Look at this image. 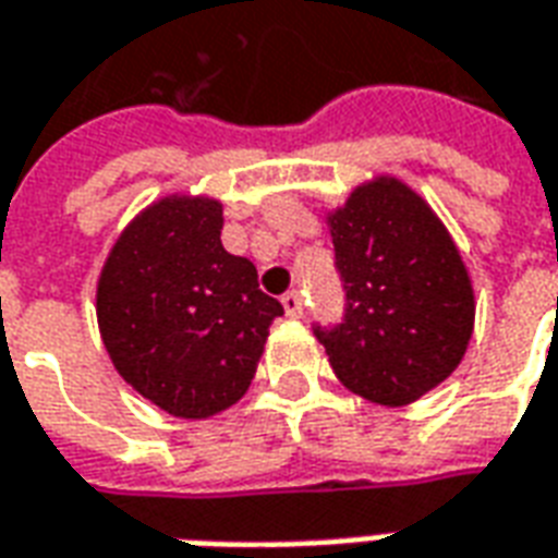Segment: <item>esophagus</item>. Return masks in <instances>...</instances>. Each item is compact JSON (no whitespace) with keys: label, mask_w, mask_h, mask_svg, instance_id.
<instances>
[{"label":"esophagus","mask_w":558,"mask_h":558,"mask_svg":"<svg viewBox=\"0 0 558 558\" xmlns=\"http://www.w3.org/2000/svg\"><path fill=\"white\" fill-rule=\"evenodd\" d=\"M283 311H287V316H292V319H302L304 316V299L299 295V292H287L283 299Z\"/></svg>","instance_id":"1"}]
</instances>
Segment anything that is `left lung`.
<instances>
[{
    "instance_id": "left-lung-1",
    "label": "left lung",
    "mask_w": 558,
    "mask_h": 558,
    "mask_svg": "<svg viewBox=\"0 0 558 558\" xmlns=\"http://www.w3.org/2000/svg\"><path fill=\"white\" fill-rule=\"evenodd\" d=\"M347 292L338 326H314L343 386L407 407L454 374L472 338L475 295L457 244L398 179L359 184L328 215Z\"/></svg>"
}]
</instances>
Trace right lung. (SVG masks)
Here are the masks:
<instances>
[{"label": "right lung", "mask_w": 558, "mask_h": 558, "mask_svg": "<svg viewBox=\"0 0 558 558\" xmlns=\"http://www.w3.org/2000/svg\"><path fill=\"white\" fill-rule=\"evenodd\" d=\"M220 230L218 199L163 196L128 223L98 278L113 367L175 418H208L242 398L283 316L254 263L223 251Z\"/></svg>", "instance_id": "right-lung-1"}]
</instances>
